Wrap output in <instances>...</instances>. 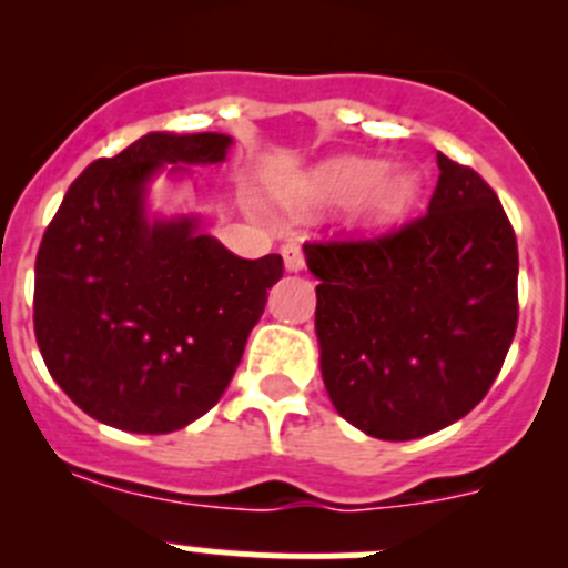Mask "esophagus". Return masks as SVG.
Instances as JSON below:
<instances>
[{"mask_svg": "<svg viewBox=\"0 0 568 568\" xmlns=\"http://www.w3.org/2000/svg\"><path fill=\"white\" fill-rule=\"evenodd\" d=\"M280 252H283V261L288 272H302V268H305V252H302V247L296 242L283 244V250Z\"/></svg>", "mask_w": 568, "mask_h": 568, "instance_id": "34e87169", "label": "esophagus"}]
</instances>
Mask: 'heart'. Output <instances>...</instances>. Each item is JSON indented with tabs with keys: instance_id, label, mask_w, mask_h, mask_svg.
I'll return each mask as SVG.
<instances>
[{
	"instance_id": "1",
	"label": "heart",
	"mask_w": 568,
	"mask_h": 568,
	"mask_svg": "<svg viewBox=\"0 0 568 568\" xmlns=\"http://www.w3.org/2000/svg\"><path fill=\"white\" fill-rule=\"evenodd\" d=\"M420 192V170L412 164L387 168L382 159L368 156L329 159L283 186L285 197L302 209H335L354 200V222L368 231H382L404 220L417 205Z\"/></svg>"
}]
</instances>
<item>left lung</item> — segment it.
<instances>
[{
	"instance_id": "1",
	"label": "left lung",
	"mask_w": 568,
	"mask_h": 568,
	"mask_svg": "<svg viewBox=\"0 0 568 568\" xmlns=\"http://www.w3.org/2000/svg\"><path fill=\"white\" fill-rule=\"evenodd\" d=\"M428 214L368 242L305 244L321 376L343 420L406 443L462 420L517 332V236L489 183L437 153Z\"/></svg>"
}]
</instances>
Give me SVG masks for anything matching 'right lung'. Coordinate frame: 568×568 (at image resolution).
<instances>
[{
	"label": "right lung",
	"mask_w": 568,
	"mask_h": 568,
	"mask_svg": "<svg viewBox=\"0 0 568 568\" xmlns=\"http://www.w3.org/2000/svg\"><path fill=\"white\" fill-rule=\"evenodd\" d=\"M216 131H151L90 164L36 261V337L51 379L106 426L170 434L231 385L283 257L233 255L197 214H148L153 178L227 159Z\"/></svg>",
	"instance_id": "right-lung-1"
}]
</instances>
